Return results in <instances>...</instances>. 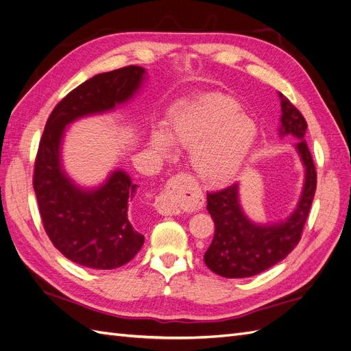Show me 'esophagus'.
I'll return each instance as SVG.
<instances>
[{
	"label": "esophagus",
	"mask_w": 351,
	"mask_h": 351,
	"mask_svg": "<svg viewBox=\"0 0 351 351\" xmlns=\"http://www.w3.org/2000/svg\"><path fill=\"white\" fill-rule=\"evenodd\" d=\"M178 177H174L169 184L167 186V189L164 190L162 193H159L155 199V209L159 212L161 215H178L180 214V208L176 202V193L178 189Z\"/></svg>",
	"instance_id": "34e87169"
}]
</instances>
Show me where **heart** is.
Returning a JSON list of instances; mask_svg holds the SVG:
<instances>
[{"instance_id": "1", "label": "heart", "mask_w": 351, "mask_h": 351, "mask_svg": "<svg viewBox=\"0 0 351 351\" xmlns=\"http://www.w3.org/2000/svg\"><path fill=\"white\" fill-rule=\"evenodd\" d=\"M258 127L240 112V104L228 95H209L173 117L169 134L162 129L151 133V147L159 155L173 152V141L192 149L196 174L210 184L234 177L256 142Z\"/></svg>"}]
</instances>
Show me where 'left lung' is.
<instances>
[{
	"mask_svg": "<svg viewBox=\"0 0 351 351\" xmlns=\"http://www.w3.org/2000/svg\"><path fill=\"white\" fill-rule=\"evenodd\" d=\"M280 98L282 112L280 134H293L299 139L295 149L304 165V186L299 205L285 221L261 226L244 215L237 183L208 193L206 209L214 219L215 234L204 259L206 267L221 277L246 278L267 271L282 261L302 239L316 190V169L304 141L307 129L304 117L282 93Z\"/></svg>",
	"mask_w": 351,
	"mask_h": 351,
	"instance_id": "obj_1",
	"label": "left lung"
}]
</instances>
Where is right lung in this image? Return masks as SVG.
Masks as SVG:
<instances>
[{
  "instance_id": "1",
  "label": "right lung",
  "mask_w": 351,
  "mask_h": 351,
  "mask_svg": "<svg viewBox=\"0 0 351 351\" xmlns=\"http://www.w3.org/2000/svg\"><path fill=\"white\" fill-rule=\"evenodd\" d=\"M145 73L143 67L129 66L82 83L56 105L40 137L34 189L42 224L52 244L82 267L114 269L141 250L145 237L129 215V200L137 186L119 169L102 186L80 189L62 169L61 139L74 120L111 111L129 101L141 88Z\"/></svg>"
}]
</instances>
